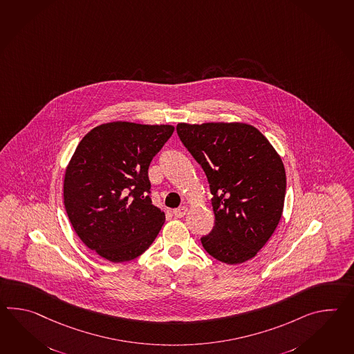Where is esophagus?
<instances>
[{
    "mask_svg": "<svg viewBox=\"0 0 354 354\" xmlns=\"http://www.w3.org/2000/svg\"><path fill=\"white\" fill-rule=\"evenodd\" d=\"M188 212V208L187 207H180V208H176V209H174L173 214L176 217V218H181V217H184L185 214Z\"/></svg>",
    "mask_w": 354,
    "mask_h": 354,
    "instance_id": "1",
    "label": "esophagus"
}]
</instances>
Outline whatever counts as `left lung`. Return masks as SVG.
<instances>
[{
	"label": "left lung",
	"mask_w": 354,
	"mask_h": 354,
	"mask_svg": "<svg viewBox=\"0 0 354 354\" xmlns=\"http://www.w3.org/2000/svg\"><path fill=\"white\" fill-rule=\"evenodd\" d=\"M176 131L205 170L213 196L214 226L201 239L205 252L226 264L252 259L282 217V158L259 129L246 123H179Z\"/></svg>",
	"instance_id": "8db88e82"
}]
</instances>
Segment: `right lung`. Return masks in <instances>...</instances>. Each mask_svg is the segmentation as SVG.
Segmentation results:
<instances>
[{"label":"right lung","mask_w":354,"mask_h":354,"mask_svg":"<svg viewBox=\"0 0 354 354\" xmlns=\"http://www.w3.org/2000/svg\"><path fill=\"white\" fill-rule=\"evenodd\" d=\"M169 124L110 122L80 141L67 165L63 199L82 243L111 263L140 257L165 213L152 205L149 166L171 137Z\"/></svg>","instance_id":"1"}]
</instances>
